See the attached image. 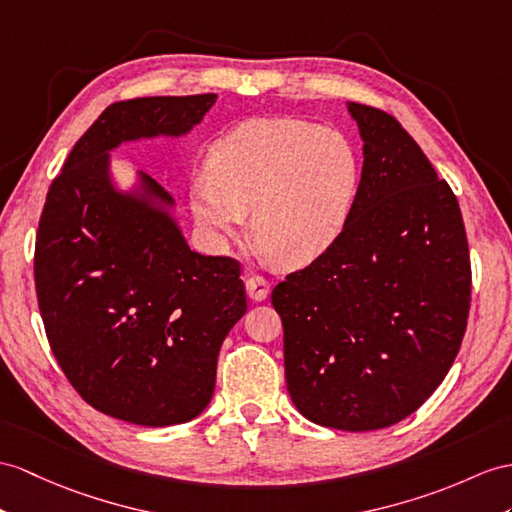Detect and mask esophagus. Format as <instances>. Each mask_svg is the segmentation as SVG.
Returning <instances> with one entry per match:
<instances>
[{"mask_svg": "<svg viewBox=\"0 0 512 512\" xmlns=\"http://www.w3.org/2000/svg\"><path fill=\"white\" fill-rule=\"evenodd\" d=\"M245 291L252 302H263V299H267L269 295V282L260 276H252L245 282Z\"/></svg>", "mask_w": 512, "mask_h": 512, "instance_id": "esophagus-1", "label": "esophagus"}]
</instances>
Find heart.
<instances>
[{
    "label": "heart",
    "instance_id": "b5f03b06",
    "mask_svg": "<svg viewBox=\"0 0 512 512\" xmlns=\"http://www.w3.org/2000/svg\"><path fill=\"white\" fill-rule=\"evenodd\" d=\"M363 165L343 134L289 117H258L210 145L191 186L193 215L217 243L252 232L284 267L321 258L350 226Z\"/></svg>",
    "mask_w": 512,
    "mask_h": 512
}]
</instances>
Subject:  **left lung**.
<instances>
[{"label": "left lung", "mask_w": 512, "mask_h": 512, "mask_svg": "<svg viewBox=\"0 0 512 512\" xmlns=\"http://www.w3.org/2000/svg\"><path fill=\"white\" fill-rule=\"evenodd\" d=\"M363 139L350 226L271 293L286 389L326 428L365 432L413 415L463 343L471 265L463 215L400 121L347 102Z\"/></svg>", "instance_id": "1"}]
</instances>
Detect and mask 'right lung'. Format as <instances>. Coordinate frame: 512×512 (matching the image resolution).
Instances as JSON below:
<instances>
[{
  "instance_id": "add662e5",
  "label": "right lung",
  "mask_w": 512,
  "mask_h": 512,
  "mask_svg": "<svg viewBox=\"0 0 512 512\" xmlns=\"http://www.w3.org/2000/svg\"><path fill=\"white\" fill-rule=\"evenodd\" d=\"M215 93L108 106L49 186L34 280L47 341L82 400L136 426L191 421L213 400L221 343L245 310L241 265L186 243L162 186L121 191L110 152L189 134Z\"/></svg>"
}]
</instances>
